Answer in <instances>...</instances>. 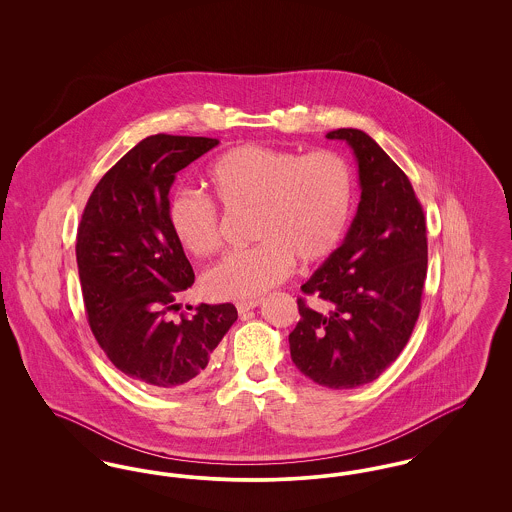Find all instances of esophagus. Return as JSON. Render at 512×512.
I'll use <instances>...</instances> for the list:
<instances>
[{
  "instance_id": "1",
  "label": "esophagus",
  "mask_w": 512,
  "mask_h": 512,
  "mask_svg": "<svg viewBox=\"0 0 512 512\" xmlns=\"http://www.w3.org/2000/svg\"><path fill=\"white\" fill-rule=\"evenodd\" d=\"M259 303H261V299H247V301H238V303H236V309H238V313H247V311H251V309L259 307Z\"/></svg>"
}]
</instances>
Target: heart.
<instances>
[{
	"label": "heart",
	"mask_w": 512,
	"mask_h": 512,
	"mask_svg": "<svg viewBox=\"0 0 512 512\" xmlns=\"http://www.w3.org/2000/svg\"><path fill=\"white\" fill-rule=\"evenodd\" d=\"M207 180L228 211H251L259 244L226 255L203 276L215 299H253L280 284L295 259L305 265L332 255L345 234L355 178L349 161L330 149L297 153L274 147L238 146L209 167ZM176 242L194 257L222 245L217 203L180 190L169 201Z\"/></svg>",
	"instance_id": "1"
}]
</instances>
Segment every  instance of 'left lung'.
<instances>
[{
	"instance_id": "8db88e82",
	"label": "left lung",
	"mask_w": 512,
	"mask_h": 512,
	"mask_svg": "<svg viewBox=\"0 0 512 512\" xmlns=\"http://www.w3.org/2000/svg\"><path fill=\"white\" fill-rule=\"evenodd\" d=\"M359 163L361 201L343 244L301 286L290 334L295 366L313 382L351 390L399 357L420 315L428 270L426 217L407 174L368 134L338 128Z\"/></svg>"
}]
</instances>
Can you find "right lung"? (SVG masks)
Segmentation results:
<instances>
[{
	"label": "right lung",
	"mask_w": 512,
	"mask_h": 512,
	"mask_svg": "<svg viewBox=\"0 0 512 512\" xmlns=\"http://www.w3.org/2000/svg\"><path fill=\"white\" fill-rule=\"evenodd\" d=\"M219 146L215 138L155 134L103 174L76 234L90 328L109 361L157 391L197 384L236 322L232 303H201L171 320L194 268L169 226L176 172Z\"/></svg>",
	"instance_id": "obj_1"
}]
</instances>
